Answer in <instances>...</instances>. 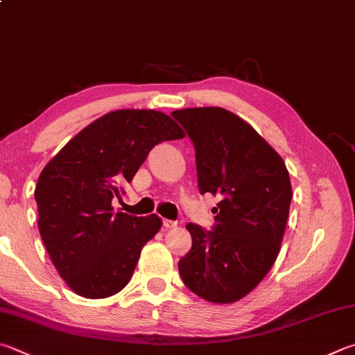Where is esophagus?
<instances>
[{"instance_id": "obj_1", "label": "esophagus", "mask_w": 355, "mask_h": 355, "mask_svg": "<svg viewBox=\"0 0 355 355\" xmlns=\"http://www.w3.org/2000/svg\"><path fill=\"white\" fill-rule=\"evenodd\" d=\"M177 222H173V220H169V218H164L163 220V227L166 228V230H173V228H177Z\"/></svg>"}]
</instances>
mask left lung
I'll return each mask as SVG.
<instances>
[{
	"instance_id": "8db88e82",
	"label": "left lung",
	"mask_w": 355,
	"mask_h": 355,
	"mask_svg": "<svg viewBox=\"0 0 355 355\" xmlns=\"http://www.w3.org/2000/svg\"><path fill=\"white\" fill-rule=\"evenodd\" d=\"M172 116L194 143L200 192L220 197L214 231L186 225L192 248L178 272L200 298L231 304L253 292L279 254L292 202L288 171L247 121L225 108Z\"/></svg>"
}]
</instances>
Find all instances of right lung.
Listing matches in <instances>:
<instances>
[{
	"label": "right lung",
	"instance_id": "right-lung-1",
	"mask_svg": "<svg viewBox=\"0 0 355 355\" xmlns=\"http://www.w3.org/2000/svg\"><path fill=\"white\" fill-rule=\"evenodd\" d=\"M184 137L171 116L122 108L101 116L44 166L35 186L38 231L57 272L76 295L101 300L124 288L141 250L159 231L155 214L114 212L153 146Z\"/></svg>",
	"mask_w": 355,
	"mask_h": 355
}]
</instances>
